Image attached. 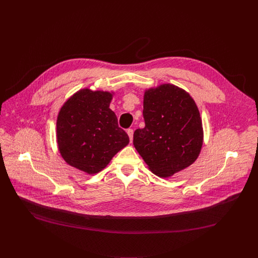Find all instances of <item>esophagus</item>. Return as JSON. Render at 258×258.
Masks as SVG:
<instances>
[{
  "label": "esophagus",
  "mask_w": 258,
  "mask_h": 258,
  "mask_svg": "<svg viewBox=\"0 0 258 258\" xmlns=\"http://www.w3.org/2000/svg\"><path fill=\"white\" fill-rule=\"evenodd\" d=\"M126 133H127L128 137H130V140H131V142H133V138H134V131H133L132 128H128V130L126 131Z\"/></svg>",
  "instance_id": "34e87169"
}]
</instances>
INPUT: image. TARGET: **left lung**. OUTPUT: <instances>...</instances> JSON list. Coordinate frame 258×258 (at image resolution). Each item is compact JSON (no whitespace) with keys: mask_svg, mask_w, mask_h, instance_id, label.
Returning a JSON list of instances; mask_svg holds the SVG:
<instances>
[{"mask_svg":"<svg viewBox=\"0 0 258 258\" xmlns=\"http://www.w3.org/2000/svg\"><path fill=\"white\" fill-rule=\"evenodd\" d=\"M145 127L134 133V146L148 168L170 177L198 158L204 133L199 109L188 92L171 84L144 93Z\"/></svg>","mask_w":258,"mask_h":258,"instance_id":"1","label":"left lung"}]
</instances>
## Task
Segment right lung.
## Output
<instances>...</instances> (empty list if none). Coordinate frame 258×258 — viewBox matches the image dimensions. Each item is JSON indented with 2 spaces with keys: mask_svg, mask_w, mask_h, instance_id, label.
I'll return each instance as SVG.
<instances>
[{
  "mask_svg": "<svg viewBox=\"0 0 258 258\" xmlns=\"http://www.w3.org/2000/svg\"><path fill=\"white\" fill-rule=\"evenodd\" d=\"M114 93L82 89L59 110L56 138L64 161L88 174L103 170L130 143L109 108Z\"/></svg>",
  "mask_w": 258,
  "mask_h": 258,
  "instance_id": "1",
  "label": "right lung"
}]
</instances>
